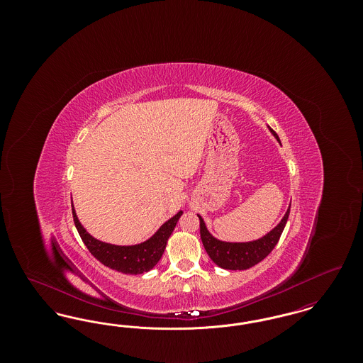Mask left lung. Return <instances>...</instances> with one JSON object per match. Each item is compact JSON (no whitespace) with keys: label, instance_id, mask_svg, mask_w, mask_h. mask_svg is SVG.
Returning a JSON list of instances; mask_svg holds the SVG:
<instances>
[{"label":"left lung","instance_id":"1","mask_svg":"<svg viewBox=\"0 0 363 363\" xmlns=\"http://www.w3.org/2000/svg\"><path fill=\"white\" fill-rule=\"evenodd\" d=\"M269 130L280 143L277 133L271 128ZM290 207L275 228H272L268 234H265L259 240L250 242H225L215 238L208 231L204 219L200 215H197L200 219L201 241L209 259H212L218 267L223 269H230V271H243L259 264V261L265 259L277 246L279 238L284 230V225L287 223V219L290 215Z\"/></svg>","mask_w":363,"mask_h":363}]
</instances>
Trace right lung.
<instances>
[{"label": "right lung", "mask_w": 363, "mask_h": 363, "mask_svg": "<svg viewBox=\"0 0 363 363\" xmlns=\"http://www.w3.org/2000/svg\"><path fill=\"white\" fill-rule=\"evenodd\" d=\"M72 213H73L74 225L82 240L95 259L114 271H118L126 275H140L151 271L162 257L167 245V240L170 238L174 227L179 220L182 211H179L172 219H169L166 223L160 225L159 230L151 238L130 246L111 245V243L94 238L91 234L86 233V228L79 222L73 204H72Z\"/></svg>", "instance_id": "1"}]
</instances>
